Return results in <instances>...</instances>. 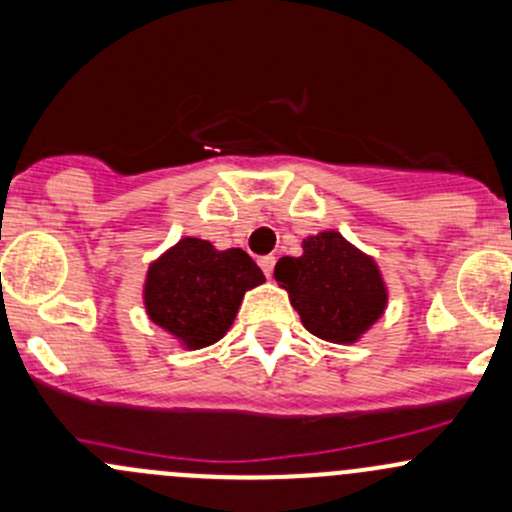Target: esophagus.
I'll use <instances>...</instances> for the list:
<instances>
[{
	"instance_id": "esophagus-1",
	"label": "esophagus",
	"mask_w": 512,
	"mask_h": 512,
	"mask_svg": "<svg viewBox=\"0 0 512 512\" xmlns=\"http://www.w3.org/2000/svg\"><path fill=\"white\" fill-rule=\"evenodd\" d=\"M274 255H265V257H260V270L265 272V277H272V272H274Z\"/></svg>"
}]
</instances>
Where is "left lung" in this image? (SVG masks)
Listing matches in <instances>:
<instances>
[{
	"label": "left lung",
	"mask_w": 512,
	"mask_h": 512,
	"mask_svg": "<svg viewBox=\"0 0 512 512\" xmlns=\"http://www.w3.org/2000/svg\"><path fill=\"white\" fill-rule=\"evenodd\" d=\"M274 279L289 292L301 324L331 343L355 341L387 304L375 262L333 230L304 240L301 257H282Z\"/></svg>",
	"instance_id": "8db88e82"
}]
</instances>
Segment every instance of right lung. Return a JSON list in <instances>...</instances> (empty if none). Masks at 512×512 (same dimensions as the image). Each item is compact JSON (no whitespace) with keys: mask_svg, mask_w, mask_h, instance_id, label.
<instances>
[{"mask_svg":"<svg viewBox=\"0 0 512 512\" xmlns=\"http://www.w3.org/2000/svg\"><path fill=\"white\" fill-rule=\"evenodd\" d=\"M262 282L265 274L247 252L184 238L149 267L144 304L154 324L188 348H203L225 336L247 289Z\"/></svg>","mask_w":512,"mask_h":512,"instance_id":"add662e5","label":"right lung"}]
</instances>
